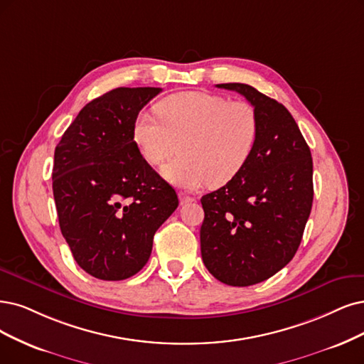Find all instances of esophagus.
<instances>
[{"mask_svg":"<svg viewBox=\"0 0 364 364\" xmlns=\"http://www.w3.org/2000/svg\"><path fill=\"white\" fill-rule=\"evenodd\" d=\"M195 198L193 196H187V195H180V204L184 205V204H189V203H193Z\"/></svg>","mask_w":364,"mask_h":364,"instance_id":"1","label":"esophagus"}]
</instances>
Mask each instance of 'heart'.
Wrapping results in <instances>:
<instances>
[{"mask_svg": "<svg viewBox=\"0 0 364 364\" xmlns=\"http://www.w3.org/2000/svg\"><path fill=\"white\" fill-rule=\"evenodd\" d=\"M154 112L157 119L145 112L136 115L132 139L150 166L164 165L178 144L180 156L164 175L183 189H196L207 181L230 183L247 165L257 145L259 118L246 100L183 91L159 100Z\"/></svg>", "mask_w": 364, "mask_h": 364, "instance_id": "b5f03b06", "label": "heart"}]
</instances>
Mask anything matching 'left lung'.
<instances>
[{
	"instance_id": "1",
	"label": "left lung",
	"mask_w": 364,
	"mask_h": 364,
	"mask_svg": "<svg viewBox=\"0 0 364 364\" xmlns=\"http://www.w3.org/2000/svg\"><path fill=\"white\" fill-rule=\"evenodd\" d=\"M255 106L257 145L235 178L200 198V255L231 287H250L282 270L297 252L314 203L311 148L287 107L246 84H219Z\"/></svg>"
}]
</instances>
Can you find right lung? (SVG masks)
<instances>
[{
  "label": "right lung",
  "mask_w": 364,
  "mask_h": 364,
  "mask_svg": "<svg viewBox=\"0 0 364 364\" xmlns=\"http://www.w3.org/2000/svg\"><path fill=\"white\" fill-rule=\"evenodd\" d=\"M161 91L115 88L87 103L53 154L52 191L63 237L84 272L123 280L146 264L156 231L178 207L141 157L132 124Z\"/></svg>",
  "instance_id": "obj_1"
}]
</instances>
